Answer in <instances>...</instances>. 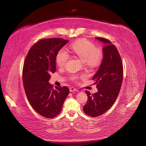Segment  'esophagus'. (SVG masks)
Masks as SVG:
<instances>
[{"mask_svg":"<svg viewBox=\"0 0 146 146\" xmlns=\"http://www.w3.org/2000/svg\"><path fill=\"white\" fill-rule=\"evenodd\" d=\"M69 90H70V91H71V92H73V91H78V90H77L76 88H75L74 87H70L69 88Z\"/></svg>","mask_w":146,"mask_h":146,"instance_id":"1","label":"esophagus"}]
</instances>
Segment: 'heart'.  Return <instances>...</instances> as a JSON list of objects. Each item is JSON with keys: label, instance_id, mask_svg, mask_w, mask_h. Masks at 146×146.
Returning <instances> with one entry per match:
<instances>
[{"label": "heart", "instance_id": "obj_1", "mask_svg": "<svg viewBox=\"0 0 146 146\" xmlns=\"http://www.w3.org/2000/svg\"><path fill=\"white\" fill-rule=\"evenodd\" d=\"M70 50L85 62L87 66L91 67L98 65L102 58L101 50L96 48L93 43L85 39H79L73 42L70 46ZM69 58L68 52L64 48H61L56 55V63L60 67H64ZM71 78L72 80H76L78 77L73 76Z\"/></svg>", "mask_w": 146, "mask_h": 146}]
</instances>
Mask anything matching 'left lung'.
<instances>
[{
    "instance_id": "obj_1",
    "label": "left lung",
    "mask_w": 146,
    "mask_h": 146,
    "mask_svg": "<svg viewBox=\"0 0 146 146\" xmlns=\"http://www.w3.org/2000/svg\"><path fill=\"white\" fill-rule=\"evenodd\" d=\"M103 43V59L98 72L92 77L98 91L91 94L86 91L88 101L83 111L87 115L96 117L111 108L116 101L123 80V66L116 47L108 39L96 37Z\"/></svg>"
}]
</instances>
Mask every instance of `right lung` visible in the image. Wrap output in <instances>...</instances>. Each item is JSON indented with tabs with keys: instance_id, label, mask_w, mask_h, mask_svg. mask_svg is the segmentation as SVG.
I'll return each mask as SVG.
<instances>
[{
	"instance_id": "1",
	"label": "right lung",
	"mask_w": 146,
	"mask_h": 146,
	"mask_svg": "<svg viewBox=\"0 0 146 146\" xmlns=\"http://www.w3.org/2000/svg\"><path fill=\"white\" fill-rule=\"evenodd\" d=\"M68 40L60 38L41 39L31 47L24 63L23 79L27 99L40 115L53 118L59 114L69 93L68 87H55L48 83L56 71V57Z\"/></svg>"
}]
</instances>
